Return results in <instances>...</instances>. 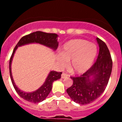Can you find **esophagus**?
<instances>
[{"label": "esophagus", "mask_w": 122, "mask_h": 122, "mask_svg": "<svg viewBox=\"0 0 122 122\" xmlns=\"http://www.w3.org/2000/svg\"><path fill=\"white\" fill-rule=\"evenodd\" d=\"M68 77V74H66V73H63L62 74V75H61V77H62V79H64V78H65V77Z\"/></svg>", "instance_id": "esophagus-1"}]
</instances>
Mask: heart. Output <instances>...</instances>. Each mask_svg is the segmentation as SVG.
<instances>
[{
  "label": "heart",
  "mask_w": 122,
  "mask_h": 122,
  "mask_svg": "<svg viewBox=\"0 0 122 122\" xmlns=\"http://www.w3.org/2000/svg\"><path fill=\"white\" fill-rule=\"evenodd\" d=\"M97 47L95 44L85 40L69 41L57 56L58 64L65 67L70 62V70L75 74H82L92 66L97 54Z\"/></svg>",
  "instance_id": "b5f03b06"
}]
</instances>
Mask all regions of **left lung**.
<instances>
[{
    "instance_id": "1",
    "label": "left lung",
    "mask_w": 122,
    "mask_h": 122,
    "mask_svg": "<svg viewBox=\"0 0 122 122\" xmlns=\"http://www.w3.org/2000/svg\"><path fill=\"white\" fill-rule=\"evenodd\" d=\"M99 54L97 61L86 73L71 77L73 82L66 89L73 101L84 105L92 103L104 92L108 84L112 68V60L107 45L97 38Z\"/></svg>"
}]
</instances>
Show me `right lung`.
Returning <instances> with one entry per match:
<instances>
[{
	"label": "right lung",
	"instance_id": "obj_1",
	"mask_svg": "<svg viewBox=\"0 0 122 122\" xmlns=\"http://www.w3.org/2000/svg\"><path fill=\"white\" fill-rule=\"evenodd\" d=\"M58 35L56 33H45L41 31H36V32L31 33L29 35H25L22 37L19 41L17 45L15 46V49L9 62V70L11 80V82L13 84L15 90L16 91L18 94L24 100H26L29 102L33 103H40L41 101H43L46 98L48 97L49 93L51 91L52 87V82L55 81L57 80L61 77L62 72H57L55 71H51L48 74V77L46 78V81L44 84L40 87L39 89L32 92H25L22 91L18 87L16 86L13 79L12 73H11V65L12 62L13 57L15 52L17 48L19 46H23L25 45H27L30 43H39L42 45L46 46L51 49H53L54 51L57 49L59 46V42L57 41Z\"/></svg>",
	"mask_w": 122,
	"mask_h": 122
}]
</instances>
